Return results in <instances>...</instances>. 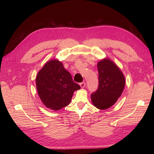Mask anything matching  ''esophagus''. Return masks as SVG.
<instances>
[{
    "label": "esophagus",
    "mask_w": 154,
    "mask_h": 154,
    "mask_svg": "<svg viewBox=\"0 0 154 154\" xmlns=\"http://www.w3.org/2000/svg\"><path fill=\"white\" fill-rule=\"evenodd\" d=\"M85 85H86V83L84 82H83L80 83V87L82 88H83L85 86Z\"/></svg>",
    "instance_id": "obj_1"
}]
</instances>
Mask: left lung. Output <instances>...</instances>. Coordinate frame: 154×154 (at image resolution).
<instances>
[{
    "label": "left lung",
    "instance_id": "1",
    "mask_svg": "<svg viewBox=\"0 0 154 154\" xmlns=\"http://www.w3.org/2000/svg\"><path fill=\"white\" fill-rule=\"evenodd\" d=\"M99 88L91 94V102L99 109L113 106L121 97L125 85V77L118 66L110 59L103 58L97 63Z\"/></svg>",
    "mask_w": 154,
    "mask_h": 154
}]
</instances>
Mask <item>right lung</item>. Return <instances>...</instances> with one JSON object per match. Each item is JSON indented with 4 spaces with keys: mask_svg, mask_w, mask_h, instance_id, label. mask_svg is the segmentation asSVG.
<instances>
[{
    "mask_svg": "<svg viewBox=\"0 0 154 154\" xmlns=\"http://www.w3.org/2000/svg\"><path fill=\"white\" fill-rule=\"evenodd\" d=\"M36 86L43 104L54 111L68 106L74 91L80 89L57 59L48 61L39 71L36 77Z\"/></svg>",
    "mask_w": 154,
    "mask_h": 154,
    "instance_id": "1",
    "label": "right lung"
}]
</instances>
